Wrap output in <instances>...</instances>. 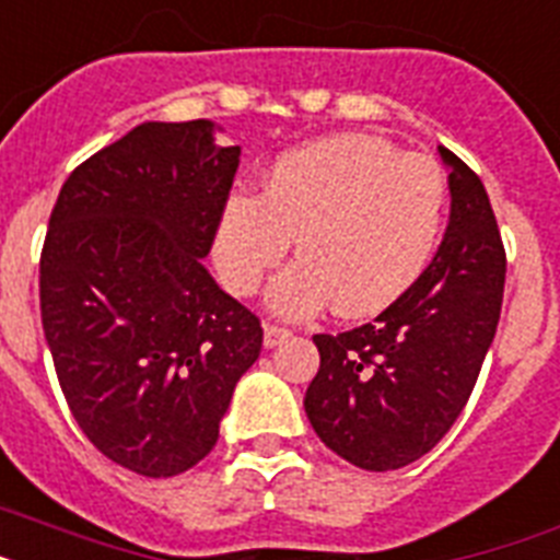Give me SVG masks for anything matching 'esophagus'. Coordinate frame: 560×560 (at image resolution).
Instances as JSON below:
<instances>
[{
	"mask_svg": "<svg viewBox=\"0 0 560 560\" xmlns=\"http://www.w3.org/2000/svg\"><path fill=\"white\" fill-rule=\"evenodd\" d=\"M290 338V330H284V327H279V324H265V347H279L281 341H288Z\"/></svg>",
	"mask_w": 560,
	"mask_h": 560,
	"instance_id": "esophagus-1",
	"label": "esophagus"
}]
</instances>
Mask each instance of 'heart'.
<instances>
[{
  "mask_svg": "<svg viewBox=\"0 0 560 560\" xmlns=\"http://www.w3.org/2000/svg\"><path fill=\"white\" fill-rule=\"evenodd\" d=\"M447 176L427 156L345 133L302 144L270 164L261 192H230L215 224V267L236 295H253L288 256L299 261L270 288L279 316H375L424 276L447 215Z\"/></svg>",
  "mask_w": 560,
  "mask_h": 560,
  "instance_id": "obj_1",
  "label": "heart"
}]
</instances>
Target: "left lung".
I'll list each match as a JSON object with an SVG mask.
<instances>
[{
  "mask_svg": "<svg viewBox=\"0 0 560 560\" xmlns=\"http://www.w3.org/2000/svg\"><path fill=\"white\" fill-rule=\"evenodd\" d=\"M439 153L453 201L424 276L375 322L313 336L322 368L304 412L332 453L373 472L407 467L447 435L501 318L506 253L490 196L453 150Z\"/></svg>",
  "mask_w": 560,
  "mask_h": 560,
  "instance_id": "obj_1",
  "label": "left lung"
}]
</instances>
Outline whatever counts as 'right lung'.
<instances>
[{
    "mask_svg": "<svg viewBox=\"0 0 560 560\" xmlns=\"http://www.w3.org/2000/svg\"><path fill=\"white\" fill-rule=\"evenodd\" d=\"M210 119L144 121L70 173L39 261L68 407L119 467L171 478L215 447L261 322L201 265L238 171Z\"/></svg>",
    "mask_w": 560,
    "mask_h": 560,
    "instance_id": "obj_1",
    "label": "right lung"
}]
</instances>
